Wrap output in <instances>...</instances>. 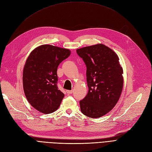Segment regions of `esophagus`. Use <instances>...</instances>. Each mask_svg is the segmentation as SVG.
Wrapping results in <instances>:
<instances>
[{
  "label": "esophagus",
  "instance_id": "34e87169",
  "mask_svg": "<svg viewBox=\"0 0 152 152\" xmlns=\"http://www.w3.org/2000/svg\"><path fill=\"white\" fill-rule=\"evenodd\" d=\"M66 93L68 94H72L73 93V90H67L66 91Z\"/></svg>",
  "mask_w": 152,
  "mask_h": 152
}]
</instances>
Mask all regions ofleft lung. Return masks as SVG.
<instances>
[{"label": "left lung", "instance_id": "1", "mask_svg": "<svg viewBox=\"0 0 152 152\" xmlns=\"http://www.w3.org/2000/svg\"><path fill=\"white\" fill-rule=\"evenodd\" d=\"M77 53L87 66L89 91L80 102L82 113L99 118L113 108L121 97L124 86L123 68L117 54L103 44L77 49Z\"/></svg>", "mask_w": 152, "mask_h": 152}]
</instances>
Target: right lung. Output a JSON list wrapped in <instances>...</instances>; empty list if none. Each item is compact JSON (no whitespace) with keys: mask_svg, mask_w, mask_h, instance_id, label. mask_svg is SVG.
Returning <instances> with one entry per match:
<instances>
[{"mask_svg":"<svg viewBox=\"0 0 152 152\" xmlns=\"http://www.w3.org/2000/svg\"><path fill=\"white\" fill-rule=\"evenodd\" d=\"M71 54L70 50L41 45L29 54L23 72V86L28 103L44 114L58 109L65 96L57 87L58 66Z\"/></svg>","mask_w":152,"mask_h":152,"instance_id":"obj_1","label":"right lung"}]
</instances>
